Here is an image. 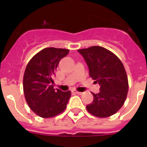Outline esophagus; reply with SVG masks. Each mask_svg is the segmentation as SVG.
<instances>
[{"mask_svg": "<svg viewBox=\"0 0 147 147\" xmlns=\"http://www.w3.org/2000/svg\"><path fill=\"white\" fill-rule=\"evenodd\" d=\"M75 92V93H76V94H83V92H78V91H74Z\"/></svg>", "mask_w": 147, "mask_h": 147, "instance_id": "obj_1", "label": "esophagus"}]
</instances>
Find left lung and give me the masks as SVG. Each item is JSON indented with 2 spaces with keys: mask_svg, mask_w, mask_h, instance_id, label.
<instances>
[{
  "mask_svg": "<svg viewBox=\"0 0 147 147\" xmlns=\"http://www.w3.org/2000/svg\"><path fill=\"white\" fill-rule=\"evenodd\" d=\"M86 62L89 76L100 85V92L92 93L93 102L88 111L98 117L114 114L124 104L128 92V79L123 63L111 51L101 47L78 49Z\"/></svg>",
  "mask_w": 147,
  "mask_h": 147,
  "instance_id": "left-lung-1",
  "label": "left lung"
}]
</instances>
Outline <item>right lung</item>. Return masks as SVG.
<instances>
[{"instance_id": "obj_1", "label": "right lung", "mask_w": 147, "mask_h": 147, "mask_svg": "<svg viewBox=\"0 0 147 147\" xmlns=\"http://www.w3.org/2000/svg\"><path fill=\"white\" fill-rule=\"evenodd\" d=\"M69 50L45 48L28 62L24 76V92L29 107L43 118L55 117L66 107L71 92L54 89L53 77L62 58Z\"/></svg>"}]
</instances>
